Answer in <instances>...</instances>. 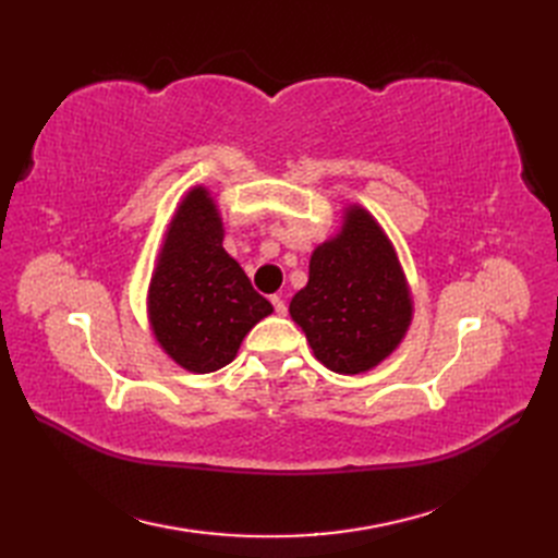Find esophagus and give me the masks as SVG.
Here are the masks:
<instances>
[{
    "mask_svg": "<svg viewBox=\"0 0 558 558\" xmlns=\"http://www.w3.org/2000/svg\"><path fill=\"white\" fill-rule=\"evenodd\" d=\"M269 300H272V305H275V312L279 314V316H283L286 312H289V307H286V302L279 298V295H272V298H269Z\"/></svg>",
    "mask_w": 558,
    "mask_h": 558,
    "instance_id": "1",
    "label": "esophagus"
}]
</instances>
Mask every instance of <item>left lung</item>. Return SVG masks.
I'll list each match as a JSON object with an SVG mask.
<instances>
[{
    "instance_id": "1",
    "label": "left lung",
    "mask_w": 558,
    "mask_h": 558,
    "mask_svg": "<svg viewBox=\"0 0 558 558\" xmlns=\"http://www.w3.org/2000/svg\"><path fill=\"white\" fill-rule=\"evenodd\" d=\"M289 312L332 373H365L400 344L412 318L410 291L391 242L365 209H349L342 232L316 246L310 281Z\"/></svg>"
}]
</instances>
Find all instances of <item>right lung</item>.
Instances as JSON below:
<instances>
[{
    "label": "right lung",
    "mask_w": 558,
    "mask_h": 558,
    "mask_svg": "<svg viewBox=\"0 0 558 558\" xmlns=\"http://www.w3.org/2000/svg\"><path fill=\"white\" fill-rule=\"evenodd\" d=\"M156 340L191 373L228 365L272 305L223 248V223L205 189H193L167 230L148 289Z\"/></svg>",
    "instance_id": "right-lung-1"
}]
</instances>
